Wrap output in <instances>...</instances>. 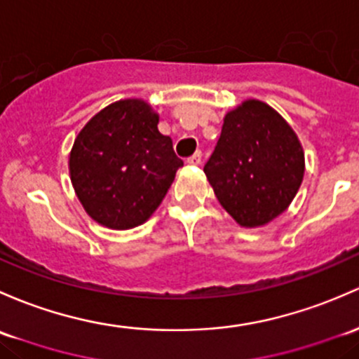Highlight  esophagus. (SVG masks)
<instances>
[{
	"label": "esophagus",
	"instance_id": "esophagus-1",
	"mask_svg": "<svg viewBox=\"0 0 359 359\" xmlns=\"http://www.w3.org/2000/svg\"><path fill=\"white\" fill-rule=\"evenodd\" d=\"M201 158H203L201 151H196L192 156L187 158V163H189V165H201Z\"/></svg>",
	"mask_w": 359,
	"mask_h": 359
}]
</instances>
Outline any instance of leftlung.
<instances>
[{
    "label": "left lung",
    "mask_w": 359,
    "mask_h": 359,
    "mask_svg": "<svg viewBox=\"0 0 359 359\" xmlns=\"http://www.w3.org/2000/svg\"><path fill=\"white\" fill-rule=\"evenodd\" d=\"M205 173L241 227H262L284 213L299 189L303 146L273 108L246 100L225 115Z\"/></svg>",
    "instance_id": "left-lung-1"
}]
</instances>
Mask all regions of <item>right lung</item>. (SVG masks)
Returning a JSON list of instances; mask_svg holds the SVG:
<instances>
[{
  "mask_svg": "<svg viewBox=\"0 0 359 359\" xmlns=\"http://www.w3.org/2000/svg\"><path fill=\"white\" fill-rule=\"evenodd\" d=\"M144 100H120L93 116L75 137L69 168L79 201L93 220L127 230L160 206L184 165L158 130Z\"/></svg>",
  "mask_w": 359,
  "mask_h": 359,
  "instance_id": "obj_1",
  "label": "right lung"
}]
</instances>
